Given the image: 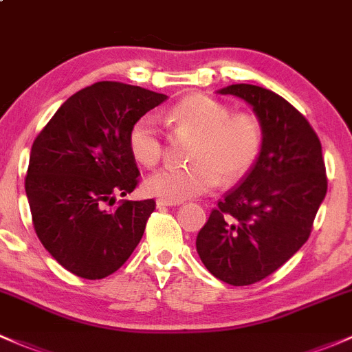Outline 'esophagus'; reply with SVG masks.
Masks as SVG:
<instances>
[{
  "label": "esophagus",
  "mask_w": 352,
  "mask_h": 352,
  "mask_svg": "<svg viewBox=\"0 0 352 352\" xmlns=\"http://www.w3.org/2000/svg\"><path fill=\"white\" fill-rule=\"evenodd\" d=\"M182 202H175V201H166V199H158L157 206L158 207H172V206H180Z\"/></svg>",
  "instance_id": "esophagus-1"
}]
</instances>
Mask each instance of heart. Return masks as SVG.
<instances>
[{"instance_id":"1","label":"heart","mask_w":352,"mask_h":352,"mask_svg":"<svg viewBox=\"0 0 352 352\" xmlns=\"http://www.w3.org/2000/svg\"><path fill=\"white\" fill-rule=\"evenodd\" d=\"M168 121L177 135H192L188 165H170L151 173L143 182L150 195L166 201L197 197L224 182H236L251 172L265 146V128L250 111L232 109L212 96L195 92L168 109ZM133 158L155 166L164 155L165 138L157 118L143 114L128 131Z\"/></svg>"}]
</instances>
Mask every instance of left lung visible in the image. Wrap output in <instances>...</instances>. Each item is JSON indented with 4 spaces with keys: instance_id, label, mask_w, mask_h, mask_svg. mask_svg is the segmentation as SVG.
<instances>
[{
    "instance_id": "left-lung-1",
    "label": "left lung",
    "mask_w": 352,
    "mask_h": 352,
    "mask_svg": "<svg viewBox=\"0 0 352 352\" xmlns=\"http://www.w3.org/2000/svg\"><path fill=\"white\" fill-rule=\"evenodd\" d=\"M219 92L253 106L265 146L251 172L210 210L195 246L216 278L244 287L276 272L309 239L327 175L319 136L287 99L251 84Z\"/></svg>"
}]
</instances>
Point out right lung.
<instances>
[{
  "instance_id": "right-lung-1",
  "label": "right lung",
  "mask_w": 352,
  "mask_h": 352,
  "mask_svg": "<svg viewBox=\"0 0 352 352\" xmlns=\"http://www.w3.org/2000/svg\"><path fill=\"white\" fill-rule=\"evenodd\" d=\"M165 99L140 86L96 82L70 96L33 142L25 177L33 228L52 256L80 278L116 272L145 232L153 199L108 206L140 182L129 126Z\"/></svg>"
}]
</instances>
